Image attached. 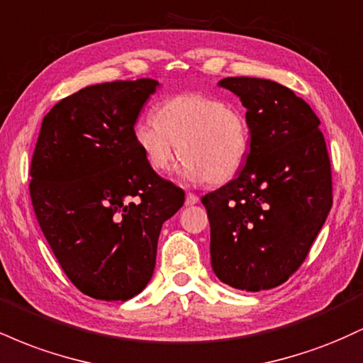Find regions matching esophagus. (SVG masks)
Wrapping results in <instances>:
<instances>
[{
  "instance_id": "34e87169",
  "label": "esophagus",
  "mask_w": 363,
  "mask_h": 363,
  "mask_svg": "<svg viewBox=\"0 0 363 363\" xmlns=\"http://www.w3.org/2000/svg\"><path fill=\"white\" fill-rule=\"evenodd\" d=\"M196 203H199L198 196H196L194 193H187L186 194V205L187 206H193V205H196Z\"/></svg>"
}]
</instances>
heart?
Returning <instances> with one entry per match:
<instances>
[{
  "label": "heart",
  "mask_w": 363,
  "mask_h": 363,
  "mask_svg": "<svg viewBox=\"0 0 363 363\" xmlns=\"http://www.w3.org/2000/svg\"><path fill=\"white\" fill-rule=\"evenodd\" d=\"M133 141L155 172H167L181 150L179 174L186 181L223 184L244 167L251 135L235 107L210 95L181 94L158 104L155 119L136 121Z\"/></svg>",
  "instance_id": "heart-1"
}]
</instances>
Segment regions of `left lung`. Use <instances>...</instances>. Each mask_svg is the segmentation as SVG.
Segmentation results:
<instances>
[{
  "instance_id": "left-lung-1",
  "label": "left lung",
  "mask_w": 363,
  "mask_h": 363,
  "mask_svg": "<svg viewBox=\"0 0 363 363\" xmlns=\"http://www.w3.org/2000/svg\"><path fill=\"white\" fill-rule=\"evenodd\" d=\"M247 109L251 147L239 176L203 196L211 268L237 290H269L298 269L333 205L331 164L320 121L272 80L218 82Z\"/></svg>"
}]
</instances>
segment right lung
Instances as JSON below:
<instances>
[{
  "label": "right lung",
  "instance_id": "obj_1",
  "mask_svg": "<svg viewBox=\"0 0 363 363\" xmlns=\"http://www.w3.org/2000/svg\"><path fill=\"white\" fill-rule=\"evenodd\" d=\"M160 83L119 80L62 99L43 121L30 198L62 272L99 301H129L155 269L162 225L184 191L162 179L133 141V126Z\"/></svg>",
  "mask_w": 363,
  "mask_h": 363
}]
</instances>
